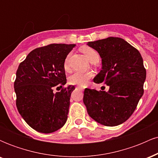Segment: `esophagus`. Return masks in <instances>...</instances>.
Here are the masks:
<instances>
[{
    "label": "esophagus",
    "instance_id": "34e87169",
    "mask_svg": "<svg viewBox=\"0 0 158 158\" xmlns=\"http://www.w3.org/2000/svg\"><path fill=\"white\" fill-rule=\"evenodd\" d=\"M77 88H78V89H79V90H83V88H81V87H80V86H77Z\"/></svg>",
    "mask_w": 158,
    "mask_h": 158
}]
</instances>
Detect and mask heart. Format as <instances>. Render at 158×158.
Returning <instances> with one entry per match:
<instances>
[{"label": "heart", "mask_w": 158, "mask_h": 158, "mask_svg": "<svg viewBox=\"0 0 158 158\" xmlns=\"http://www.w3.org/2000/svg\"><path fill=\"white\" fill-rule=\"evenodd\" d=\"M80 50L86 56L87 59L89 60L90 62L96 63L99 61V55L98 52L94 49L90 48L88 46L81 47ZM70 54L68 55L66 59L64 61V70H68L69 69L68 61ZM92 77V73L90 72H75L69 77V81L72 85H84L87 83L88 79H90Z\"/></svg>", "instance_id": "obj_1"}]
</instances>
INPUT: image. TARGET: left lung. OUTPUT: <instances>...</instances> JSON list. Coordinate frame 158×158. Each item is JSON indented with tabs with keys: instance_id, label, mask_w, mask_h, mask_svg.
Here are the masks:
<instances>
[{
	"instance_id": "obj_1",
	"label": "left lung",
	"mask_w": 158,
	"mask_h": 158,
	"mask_svg": "<svg viewBox=\"0 0 158 158\" xmlns=\"http://www.w3.org/2000/svg\"><path fill=\"white\" fill-rule=\"evenodd\" d=\"M87 44L102 59V70L94 81L109 87L107 92L85 88L83 102L87 111L103 126H118L131 117L144 92L146 71L143 58L121 38L108 37Z\"/></svg>"
}]
</instances>
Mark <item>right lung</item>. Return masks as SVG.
I'll return each mask as SVG.
<instances>
[{"instance_id":"right-lung-1","label":"right lung","mask_w":158,"mask_h":158,"mask_svg":"<svg viewBox=\"0 0 158 158\" xmlns=\"http://www.w3.org/2000/svg\"><path fill=\"white\" fill-rule=\"evenodd\" d=\"M75 44H51L32 50L19 64L14 88L16 106L25 122L35 131L49 134L66 123L73 85L67 79L64 61ZM60 88L54 93V88Z\"/></svg>"}]
</instances>
